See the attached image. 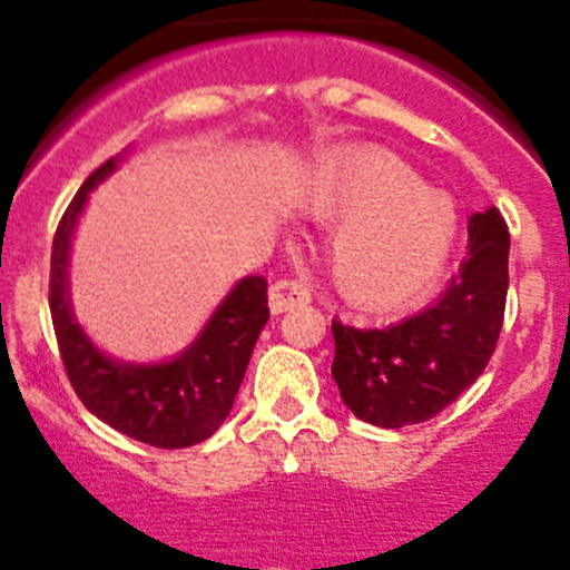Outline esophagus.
Returning a JSON list of instances; mask_svg holds the SVG:
<instances>
[{"label":"esophagus","instance_id":"1","mask_svg":"<svg viewBox=\"0 0 570 570\" xmlns=\"http://www.w3.org/2000/svg\"><path fill=\"white\" fill-rule=\"evenodd\" d=\"M308 301H312V289H308V284H303V281L281 278L269 286V312L273 314H284Z\"/></svg>","mask_w":570,"mask_h":570}]
</instances>
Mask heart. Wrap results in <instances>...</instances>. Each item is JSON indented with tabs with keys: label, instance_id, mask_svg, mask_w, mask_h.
Returning a JSON list of instances; mask_svg holds the SVG:
<instances>
[{
	"label": "heart",
	"instance_id": "heart-1",
	"mask_svg": "<svg viewBox=\"0 0 570 570\" xmlns=\"http://www.w3.org/2000/svg\"><path fill=\"white\" fill-rule=\"evenodd\" d=\"M297 206L312 220L342 223L327 245V273L350 306L370 314L419 301L441 278L458 239L455 204L377 148L320 165Z\"/></svg>",
	"mask_w": 570,
	"mask_h": 570
}]
</instances>
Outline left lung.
<instances>
[{
  "mask_svg": "<svg viewBox=\"0 0 570 570\" xmlns=\"http://www.w3.org/2000/svg\"><path fill=\"white\" fill-rule=\"evenodd\" d=\"M508 223L497 209L469 220V256L439 301L396 325L333 320V381L344 405L375 428L433 419L485 372L508 301Z\"/></svg>",
  "mask_w": 570,
  "mask_h": 570,
  "instance_id": "8db88e82",
  "label": "left lung"
}]
</instances>
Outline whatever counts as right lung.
I'll list each match as a JSON object with an SVG mask.
<instances>
[{"label":"right lung","instance_id":"add662e5","mask_svg":"<svg viewBox=\"0 0 570 570\" xmlns=\"http://www.w3.org/2000/svg\"><path fill=\"white\" fill-rule=\"evenodd\" d=\"M120 165L107 159L68 204L51 245L49 308L57 344L73 392L94 416L118 433L159 450H181L209 439L232 413L264 322L269 320L267 281H237L189 347L168 361H118L94 344L79 325L68 292V262L77 223L90 193Z\"/></svg>","mask_w":570,"mask_h":570}]
</instances>
